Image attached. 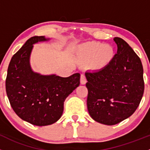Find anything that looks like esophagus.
Masks as SVG:
<instances>
[{
  "instance_id": "1",
  "label": "esophagus",
  "mask_w": 150,
  "mask_h": 150,
  "mask_svg": "<svg viewBox=\"0 0 150 150\" xmlns=\"http://www.w3.org/2000/svg\"><path fill=\"white\" fill-rule=\"evenodd\" d=\"M86 76L84 74H81V84H86Z\"/></svg>"
}]
</instances>
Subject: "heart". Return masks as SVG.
I'll use <instances>...</instances> for the list:
<instances>
[{"instance_id": "1", "label": "heart", "mask_w": 150, "mask_h": 150, "mask_svg": "<svg viewBox=\"0 0 150 150\" xmlns=\"http://www.w3.org/2000/svg\"><path fill=\"white\" fill-rule=\"evenodd\" d=\"M114 56V50L111 45L99 42L86 43L79 47L78 52L80 62L88 63V68L94 71L105 68L113 60Z\"/></svg>"}]
</instances>
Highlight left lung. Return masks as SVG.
<instances>
[{
  "mask_svg": "<svg viewBox=\"0 0 150 150\" xmlns=\"http://www.w3.org/2000/svg\"><path fill=\"white\" fill-rule=\"evenodd\" d=\"M117 53L102 70L86 72L87 108L91 118L107 125L120 123L136 111L144 90L143 66L122 39L115 37Z\"/></svg>",
  "mask_w": 150,
  "mask_h": 150,
  "instance_id": "obj_1",
  "label": "left lung"
}]
</instances>
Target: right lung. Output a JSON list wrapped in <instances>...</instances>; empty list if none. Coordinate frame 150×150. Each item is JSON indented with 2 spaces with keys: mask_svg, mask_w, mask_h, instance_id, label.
<instances>
[{
  "mask_svg": "<svg viewBox=\"0 0 150 150\" xmlns=\"http://www.w3.org/2000/svg\"><path fill=\"white\" fill-rule=\"evenodd\" d=\"M33 36L12 56L7 71L6 91L10 105L20 118L33 125H52L61 118L67 97L80 85L79 73L67 78L42 75L30 65L33 45L47 41Z\"/></svg>",
  "mask_w": 150,
  "mask_h": 150,
  "instance_id": "obj_1",
  "label": "right lung"
}]
</instances>
